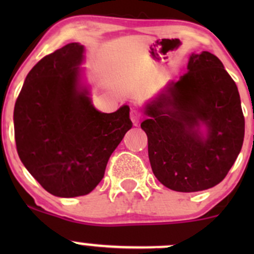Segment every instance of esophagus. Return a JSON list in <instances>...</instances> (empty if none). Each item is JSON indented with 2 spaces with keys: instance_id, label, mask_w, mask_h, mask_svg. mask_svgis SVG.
I'll list each match as a JSON object with an SVG mask.
<instances>
[{
  "instance_id": "1",
  "label": "esophagus",
  "mask_w": 254,
  "mask_h": 254,
  "mask_svg": "<svg viewBox=\"0 0 254 254\" xmlns=\"http://www.w3.org/2000/svg\"><path fill=\"white\" fill-rule=\"evenodd\" d=\"M130 119H131L132 124L137 125L140 123V119H141V114H140V112H137L136 109H132V111L130 112Z\"/></svg>"
}]
</instances>
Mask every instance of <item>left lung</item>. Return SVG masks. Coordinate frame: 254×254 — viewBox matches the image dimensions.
<instances>
[{
  "mask_svg": "<svg viewBox=\"0 0 254 254\" xmlns=\"http://www.w3.org/2000/svg\"><path fill=\"white\" fill-rule=\"evenodd\" d=\"M187 70L146 104L141 129L156 178L191 193L212 188L229 173L242 148L245 117L236 83L214 54H191Z\"/></svg>",
  "mask_w": 254,
  "mask_h": 254,
  "instance_id": "left-lung-1",
  "label": "left lung"
}]
</instances>
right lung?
Listing matches in <instances>:
<instances>
[{"label": "right lung", "instance_id": "add662e5", "mask_svg": "<svg viewBox=\"0 0 254 254\" xmlns=\"http://www.w3.org/2000/svg\"><path fill=\"white\" fill-rule=\"evenodd\" d=\"M83 45L44 56L25 77L13 113L20 161L40 186L60 198L91 193L113 151L131 129L130 108L97 111L79 83Z\"/></svg>", "mask_w": 254, "mask_h": 254}]
</instances>
